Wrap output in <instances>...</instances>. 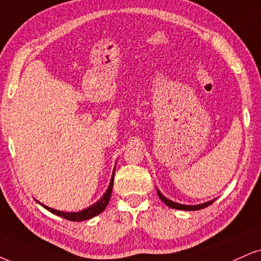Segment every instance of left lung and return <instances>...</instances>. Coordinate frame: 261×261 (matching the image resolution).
I'll list each match as a JSON object with an SVG mask.
<instances>
[{
  "label": "left lung",
  "instance_id": "8db88e82",
  "mask_svg": "<svg viewBox=\"0 0 261 261\" xmlns=\"http://www.w3.org/2000/svg\"><path fill=\"white\" fill-rule=\"evenodd\" d=\"M157 194H159V197L162 199L165 203L168 205V207L173 208V209H180V211H198V209H203L205 207H208L209 204H212L215 199H212V201L209 202H205V203H202V204H196V205H188V204H180V203H176V202H173L168 199L167 197H165L160 192V190H157Z\"/></svg>",
  "mask_w": 261,
  "mask_h": 261
}]
</instances>
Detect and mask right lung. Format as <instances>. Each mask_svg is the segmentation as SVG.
Listing matches in <instances>:
<instances>
[{"mask_svg": "<svg viewBox=\"0 0 261 261\" xmlns=\"http://www.w3.org/2000/svg\"><path fill=\"white\" fill-rule=\"evenodd\" d=\"M114 176H115V170H114V173H112L110 185H109V188H108V190H106L105 194L102 195V197L99 199L96 203L91 205V207L82 209V211H80V212H60V211H57V209L47 207V205L40 203L38 201L37 202L42 205V207H44L47 211H49L50 213L56 214V215H58V217H62V218H64V219H67L70 221H83V220L92 219V218H94L98 214H100L101 212H104V209L106 208V205H108L109 201H110L112 188H114Z\"/></svg>", "mask_w": 261, "mask_h": 261, "instance_id": "right-lung-1", "label": "right lung"}]
</instances>
